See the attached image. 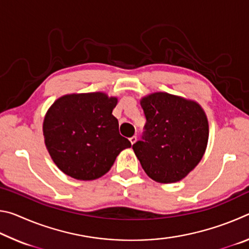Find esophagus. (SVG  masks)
Instances as JSON below:
<instances>
[{
    "label": "esophagus",
    "mask_w": 249,
    "mask_h": 249,
    "mask_svg": "<svg viewBox=\"0 0 249 249\" xmlns=\"http://www.w3.org/2000/svg\"><path fill=\"white\" fill-rule=\"evenodd\" d=\"M136 141H137V136H132L129 138V142H130V144H135V142H136Z\"/></svg>",
    "instance_id": "obj_1"
}]
</instances>
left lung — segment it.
Returning a JSON list of instances; mask_svg holds the SVG:
<instances>
[{"label": "left lung", "instance_id": "left-lung-1", "mask_svg": "<svg viewBox=\"0 0 249 249\" xmlns=\"http://www.w3.org/2000/svg\"><path fill=\"white\" fill-rule=\"evenodd\" d=\"M141 105L146 124L134 153L147 176L174 183L196 168L209 138L208 119L196 102L165 92L145 96Z\"/></svg>", "mask_w": 249, "mask_h": 249}]
</instances>
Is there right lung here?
I'll return each mask as SVG.
<instances>
[{
	"label": "right lung",
	"instance_id": "right-lung-1",
	"mask_svg": "<svg viewBox=\"0 0 249 249\" xmlns=\"http://www.w3.org/2000/svg\"><path fill=\"white\" fill-rule=\"evenodd\" d=\"M117 99L102 92L61 96L48 109L45 144L57 167L78 180H94L111 169L130 142L119 132L112 111Z\"/></svg>",
	"mask_w": 249,
	"mask_h": 249
}]
</instances>
